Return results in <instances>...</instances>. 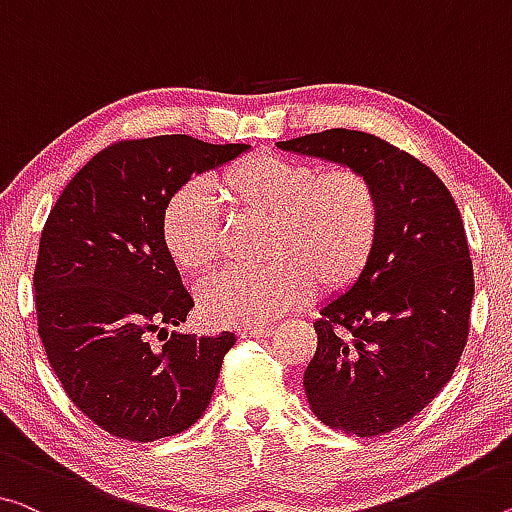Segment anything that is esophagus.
<instances>
[{
    "label": "esophagus",
    "instance_id": "1",
    "mask_svg": "<svg viewBox=\"0 0 512 512\" xmlns=\"http://www.w3.org/2000/svg\"><path fill=\"white\" fill-rule=\"evenodd\" d=\"M274 327H249V329H242L240 336L242 338H267L272 336Z\"/></svg>",
    "mask_w": 512,
    "mask_h": 512
}]
</instances>
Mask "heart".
<instances>
[{"label": "heart", "instance_id": "1", "mask_svg": "<svg viewBox=\"0 0 512 512\" xmlns=\"http://www.w3.org/2000/svg\"><path fill=\"white\" fill-rule=\"evenodd\" d=\"M222 194L249 215L267 217L265 258L256 272L224 270L199 286V311L212 325H270L302 306L311 279L322 290L355 281L377 240V196L352 169L316 167L270 153L242 157L219 178ZM219 222L206 187L190 183L162 212V240L180 270L201 274L219 256Z\"/></svg>", "mask_w": 512, "mask_h": 512}]
</instances>
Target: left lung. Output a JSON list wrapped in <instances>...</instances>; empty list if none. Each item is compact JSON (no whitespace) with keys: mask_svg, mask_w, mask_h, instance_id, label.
Instances as JSON below:
<instances>
[{"mask_svg":"<svg viewBox=\"0 0 512 512\" xmlns=\"http://www.w3.org/2000/svg\"><path fill=\"white\" fill-rule=\"evenodd\" d=\"M277 148L359 171L375 190L373 254L320 304L302 384L325 426L384 435L444 389L465 350L474 270L460 210L426 164L375 135L336 128Z\"/></svg>","mask_w":512,"mask_h":512,"instance_id":"8db88e82","label":"left lung"}]
</instances>
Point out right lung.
Returning a JSON list of instances; mask_svg holds the SVG:
<instances>
[{
  "label": "right lung",
  "mask_w": 512,
  "mask_h": 512,
  "mask_svg": "<svg viewBox=\"0 0 512 512\" xmlns=\"http://www.w3.org/2000/svg\"><path fill=\"white\" fill-rule=\"evenodd\" d=\"M249 144L187 135L93 155L47 217L34 272L38 334L68 398L109 435L155 442L201 419L235 334H151L194 306L162 240V212L194 176Z\"/></svg>",
  "instance_id": "add662e5"
}]
</instances>
